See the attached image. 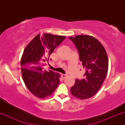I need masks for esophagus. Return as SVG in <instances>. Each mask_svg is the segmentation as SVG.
Segmentation results:
<instances>
[{
    "instance_id": "1",
    "label": "esophagus",
    "mask_w": 125,
    "mask_h": 125,
    "mask_svg": "<svg viewBox=\"0 0 125 125\" xmlns=\"http://www.w3.org/2000/svg\"><path fill=\"white\" fill-rule=\"evenodd\" d=\"M61 77L62 79H65L66 77V75H65V74H61Z\"/></svg>"
}]
</instances>
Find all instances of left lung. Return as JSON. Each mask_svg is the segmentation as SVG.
Wrapping results in <instances>:
<instances>
[{
  "mask_svg": "<svg viewBox=\"0 0 125 125\" xmlns=\"http://www.w3.org/2000/svg\"><path fill=\"white\" fill-rule=\"evenodd\" d=\"M70 39L78 50L85 70L83 79H76L70 91L75 98L85 100L94 96L103 85L108 73V55L102 44L93 36L78 35Z\"/></svg>",
  "mask_w": 125,
  "mask_h": 125,
  "instance_id": "1",
  "label": "left lung"
}]
</instances>
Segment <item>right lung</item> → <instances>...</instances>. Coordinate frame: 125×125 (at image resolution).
Instances as JSON below:
<instances>
[{
    "label": "right lung",
    "instance_id": "obj_1",
    "mask_svg": "<svg viewBox=\"0 0 125 125\" xmlns=\"http://www.w3.org/2000/svg\"><path fill=\"white\" fill-rule=\"evenodd\" d=\"M65 37L39 34L24 50L21 62L22 78L28 89L36 97L42 99L51 96L59 86L60 74L45 70L42 64L48 61L50 55Z\"/></svg>",
    "mask_w": 125,
    "mask_h": 125
}]
</instances>
